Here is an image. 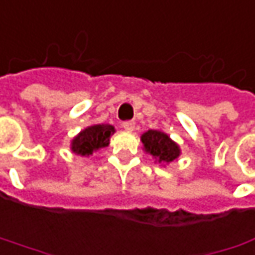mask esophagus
<instances>
[{
  "label": "esophagus",
  "instance_id": "34e87169",
  "mask_svg": "<svg viewBox=\"0 0 255 255\" xmlns=\"http://www.w3.org/2000/svg\"><path fill=\"white\" fill-rule=\"evenodd\" d=\"M123 128L126 131H132L135 128V123L134 121H126V123H123Z\"/></svg>",
  "mask_w": 255,
  "mask_h": 255
}]
</instances>
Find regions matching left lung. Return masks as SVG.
Listing matches in <instances>:
<instances>
[{
	"mask_svg": "<svg viewBox=\"0 0 255 255\" xmlns=\"http://www.w3.org/2000/svg\"><path fill=\"white\" fill-rule=\"evenodd\" d=\"M144 151L152 155L157 162L168 164L180 157L181 149L177 142H174L168 134L160 129H148L141 135Z\"/></svg>",
	"mask_w": 255,
	"mask_h": 255,
	"instance_id": "8db88e82",
	"label": "left lung"
}]
</instances>
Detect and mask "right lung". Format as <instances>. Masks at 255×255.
<instances>
[{"label": "right lung", "instance_id": "1", "mask_svg": "<svg viewBox=\"0 0 255 255\" xmlns=\"http://www.w3.org/2000/svg\"><path fill=\"white\" fill-rule=\"evenodd\" d=\"M116 128L110 124H95L83 129L71 141V151L78 155H91L94 151L104 148L110 144V137Z\"/></svg>", "mask_w": 255, "mask_h": 255}]
</instances>
